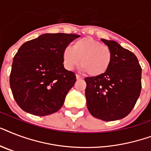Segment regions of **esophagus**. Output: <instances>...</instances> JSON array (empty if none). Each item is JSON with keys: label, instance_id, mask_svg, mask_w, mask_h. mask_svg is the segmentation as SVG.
<instances>
[{"label": "esophagus", "instance_id": "esophagus-1", "mask_svg": "<svg viewBox=\"0 0 151 151\" xmlns=\"http://www.w3.org/2000/svg\"><path fill=\"white\" fill-rule=\"evenodd\" d=\"M76 78H77V79L78 80H81V79H82V77L81 76H80L79 74H76Z\"/></svg>", "mask_w": 151, "mask_h": 151}]
</instances>
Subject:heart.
Instances as JSON below:
<instances>
[{"mask_svg":"<svg viewBox=\"0 0 151 151\" xmlns=\"http://www.w3.org/2000/svg\"><path fill=\"white\" fill-rule=\"evenodd\" d=\"M112 60L110 48L95 39L86 37L66 47L63 52V62L67 70H73L81 63L82 70L90 76L105 73Z\"/></svg>","mask_w":151,"mask_h":151,"instance_id":"obj_1","label":"heart"}]
</instances>
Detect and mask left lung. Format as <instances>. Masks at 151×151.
I'll use <instances>...</instances> for the list:
<instances>
[{
    "label": "left lung",
    "instance_id": "obj_1",
    "mask_svg": "<svg viewBox=\"0 0 151 151\" xmlns=\"http://www.w3.org/2000/svg\"><path fill=\"white\" fill-rule=\"evenodd\" d=\"M112 52L105 73L85 78L87 107L93 117L105 122L124 118L140 95L142 69L137 57L114 41L101 39Z\"/></svg>",
    "mask_w": 151,
    "mask_h": 151
}]
</instances>
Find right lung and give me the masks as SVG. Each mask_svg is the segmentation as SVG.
I'll use <instances>...</instances> for the list:
<instances>
[{"mask_svg":"<svg viewBox=\"0 0 151 151\" xmlns=\"http://www.w3.org/2000/svg\"><path fill=\"white\" fill-rule=\"evenodd\" d=\"M79 35L45 34L25 42L14 56L10 87L15 102L27 113L46 116L63 106L75 73L64 68L63 52Z\"/></svg>","mask_w":151,"mask_h":151,"instance_id":"right-lung-1","label":"right lung"}]
</instances>
